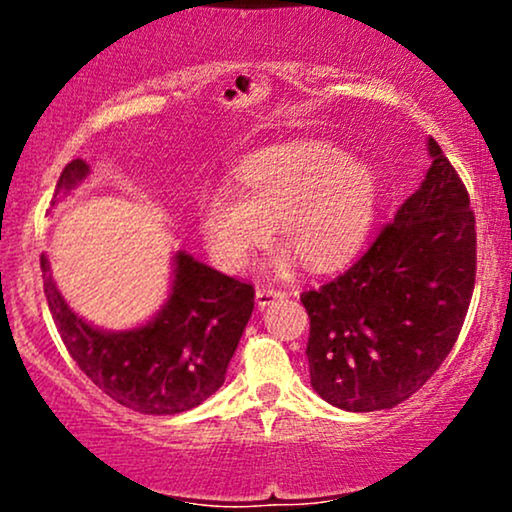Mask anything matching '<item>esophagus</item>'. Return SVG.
<instances>
[{
  "mask_svg": "<svg viewBox=\"0 0 512 512\" xmlns=\"http://www.w3.org/2000/svg\"><path fill=\"white\" fill-rule=\"evenodd\" d=\"M286 296H289L286 291L269 289V286H257V291H255V301L260 308H267V305H272L274 301H279V298H286Z\"/></svg>",
  "mask_w": 512,
  "mask_h": 512,
  "instance_id": "obj_1",
  "label": "esophagus"
}]
</instances>
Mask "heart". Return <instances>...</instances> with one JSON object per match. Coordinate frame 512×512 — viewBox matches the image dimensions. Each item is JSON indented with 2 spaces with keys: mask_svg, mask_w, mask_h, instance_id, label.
Here are the masks:
<instances>
[{
  "mask_svg": "<svg viewBox=\"0 0 512 512\" xmlns=\"http://www.w3.org/2000/svg\"><path fill=\"white\" fill-rule=\"evenodd\" d=\"M378 199V173L342 146L325 139L274 144L238 161L228 192L202 199L199 233L211 260L238 272L250 252L267 243L274 223L305 267L327 272L361 248Z\"/></svg>",
  "mask_w": 512,
  "mask_h": 512,
  "instance_id": "obj_1",
  "label": "heart"
}]
</instances>
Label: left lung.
I'll use <instances>...</instances> for the list:
<instances>
[{
    "instance_id": "8db88e82",
    "label": "left lung",
    "mask_w": 512,
    "mask_h": 512,
    "mask_svg": "<svg viewBox=\"0 0 512 512\" xmlns=\"http://www.w3.org/2000/svg\"><path fill=\"white\" fill-rule=\"evenodd\" d=\"M419 190L337 279L305 291L310 385L344 411L392 409L450 354L477 276L467 187L436 139Z\"/></svg>"
}]
</instances>
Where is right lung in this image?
Here are the masks:
<instances>
[{
	"label": "right lung",
	"instance_id": "right-lung-1",
	"mask_svg": "<svg viewBox=\"0 0 512 512\" xmlns=\"http://www.w3.org/2000/svg\"><path fill=\"white\" fill-rule=\"evenodd\" d=\"M88 175L86 161L67 163L55 197ZM52 320L69 356L108 397L151 416L195 409L226 380V368L255 308V289L178 250L166 305L142 327L105 332L69 308L40 257Z\"/></svg>",
	"mask_w": 512,
	"mask_h": 512
}]
</instances>
